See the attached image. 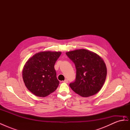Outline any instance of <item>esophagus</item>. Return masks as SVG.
<instances>
[{
  "instance_id": "obj_1",
  "label": "esophagus",
  "mask_w": 130,
  "mask_h": 130,
  "mask_svg": "<svg viewBox=\"0 0 130 130\" xmlns=\"http://www.w3.org/2000/svg\"><path fill=\"white\" fill-rule=\"evenodd\" d=\"M63 82H65V83H68V80L67 79H66L64 81H63Z\"/></svg>"
}]
</instances>
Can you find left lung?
<instances>
[{
  "mask_svg": "<svg viewBox=\"0 0 130 130\" xmlns=\"http://www.w3.org/2000/svg\"><path fill=\"white\" fill-rule=\"evenodd\" d=\"M66 55L75 64L76 79L69 84L74 92L82 97H88L101 90L107 75V68L99 55L86 49L67 52Z\"/></svg>",
  "mask_w": 130,
  "mask_h": 130,
  "instance_id": "1",
  "label": "left lung"
}]
</instances>
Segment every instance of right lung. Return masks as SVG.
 <instances>
[{"label": "right lung", "instance_id": "obj_1", "mask_svg": "<svg viewBox=\"0 0 130 130\" xmlns=\"http://www.w3.org/2000/svg\"><path fill=\"white\" fill-rule=\"evenodd\" d=\"M61 54V52H39L25 63L23 79L27 89L34 95L45 97L57 89L60 82L54 65Z\"/></svg>", "mask_w": 130, "mask_h": 130}]
</instances>
